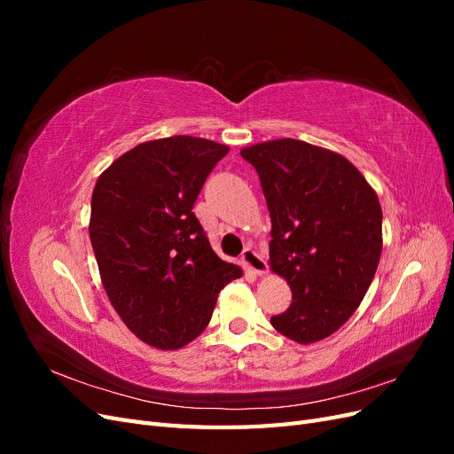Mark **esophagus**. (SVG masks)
Instances as JSON below:
<instances>
[{
  "label": "esophagus",
  "mask_w": 454,
  "mask_h": 454,
  "mask_svg": "<svg viewBox=\"0 0 454 454\" xmlns=\"http://www.w3.org/2000/svg\"><path fill=\"white\" fill-rule=\"evenodd\" d=\"M240 261H242V265H244L246 270H252L254 274H257V277H265L267 270H269L267 261L261 257L254 248H246L242 252Z\"/></svg>",
  "instance_id": "esophagus-1"
}]
</instances>
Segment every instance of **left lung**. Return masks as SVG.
Wrapping results in <instances>:
<instances>
[{"mask_svg":"<svg viewBox=\"0 0 454 454\" xmlns=\"http://www.w3.org/2000/svg\"><path fill=\"white\" fill-rule=\"evenodd\" d=\"M270 214L269 265L292 290L270 318L299 345L318 342L360 307L382 252L375 189L342 155L294 138L244 147Z\"/></svg>","mask_w":454,"mask_h":454,"instance_id":"obj_1","label":"left lung"}]
</instances>
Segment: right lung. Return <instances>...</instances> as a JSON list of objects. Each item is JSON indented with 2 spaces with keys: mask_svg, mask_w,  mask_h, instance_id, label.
I'll return each instance as SVG.
<instances>
[{
  "mask_svg": "<svg viewBox=\"0 0 454 454\" xmlns=\"http://www.w3.org/2000/svg\"><path fill=\"white\" fill-rule=\"evenodd\" d=\"M229 147L195 136L138 144L100 174L89 235L104 290L145 345L176 350L208 325L217 294L240 278L219 259L193 210Z\"/></svg>",
  "mask_w": 454,
  "mask_h": 454,
  "instance_id": "right-lung-1",
  "label": "right lung"
}]
</instances>
